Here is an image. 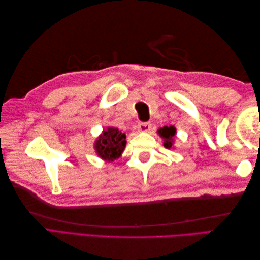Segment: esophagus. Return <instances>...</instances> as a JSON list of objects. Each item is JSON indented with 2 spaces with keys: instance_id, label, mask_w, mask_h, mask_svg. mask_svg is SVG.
Masks as SVG:
<instances>
[{
  "instance_id": "esophagus-1",
  "label": "esophagus",
  "mask_w": 260,
  "mask_h": 260,
  "mask_svg": "<svg viewBox=\"0 0 260 260\" xmlns=\"http://www.w3.org/2000/svg\"><path fill=\"white\" fill-rule=\"evenodd\" d=\"M138 129L141 132H145V131L151 130V123H149V122H139L138 123Z\"/></svg>"
}]
</instances>
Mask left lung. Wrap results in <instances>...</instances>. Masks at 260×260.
I'll return each mask as SVG.
<instances>
[{
	"label": "left lung",
	"instance_id": "left-lung-1",
	"mask_svg": "<svg viewBox=\"0 0 260 260\" xmlns=\"http://www.w3.org/2000/svg\"><path fill=\"white\" fill-rule=\"evenodd\" d=\"M159 136L164 139V146L170 148L172 146V143H174V138L176 135V128L175 127H167V125H165L164 128L158 130Z\"/></svg>",
	"mask_w": 260,
	"mask_h": 260
}]
</instances>
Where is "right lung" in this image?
Instances as JSON below:
<instances>
[{
    "label": "right lung",
    "mask_w": 260,
    "mask_h": 260,
    "mask_svg": "<svg viewBox=\"0 0 260 260\" xmlns=\"http://www.w3.org/2000/svg\"><path fill=\"white\" fill-rule=\"evenodd\" d=\"M125 135L116 128H107L95 142L96 153L102 158L113 161L123 152L125 146Z\"/></svg>",
    "instance_id": "1"
}]
</instances>
